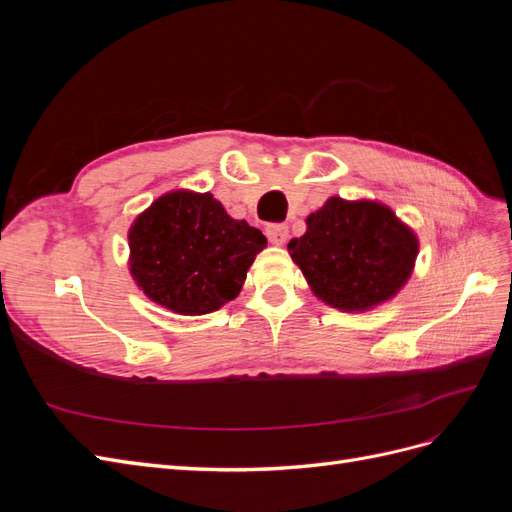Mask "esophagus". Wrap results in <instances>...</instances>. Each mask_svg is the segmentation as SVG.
<instances>
[{
  "label": "esophagus",
  "instance_id": "esophagus-1",
  "mask_svg": "<svg viewBox=\"0 0 512 512\" xmlns=\"http://www.w3.org/2000/svg\"><path fill=\"white\" fill-rule=\"evenodd\" d=\"M267 237L275 245H284L288 239V226L286 224H269L267 226Z\"/></svg>",
  "mask_w": 512,
  "mask_h": 512
}]
</instances>
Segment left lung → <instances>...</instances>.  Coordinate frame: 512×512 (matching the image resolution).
<instances>
[{
	"label": "left lung",
	"mask_w": 512,
	"mask_h": 512,
	"mask_svg": "<svg viewBox=\"0 0 512 512\" xmlns=\"http://www.w3.org/2000/svg\"><path fill=\"white\" fill-rule=\"evenodd\" d=\"M288 252L318 299L363 312L408 282L418 241L389 207L333 196L309 215L305 235Z\"/></svg>",
	"instance_id": "left-lung-1"
}]
</instances>
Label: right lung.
Here are the masks:
<instances>
[{
    "label": "right lung",
    "mask_w": 512,
    "mask_h": 512,
    "mask_svg": "<svg viewBox=\"0 0 512 512\" xmlns=\"http://www.w3.org/2000/svg\"><path fill=\"white\" fill-rule=\"evenodd\" d=\"M130 271L151 301L200 316L239 294L267 245L262 232L232 220L211 194L160 196L130 228Z\"/></svg>",
    "instance_id": "1"
}]
</instances>
